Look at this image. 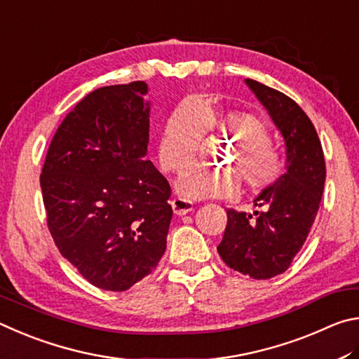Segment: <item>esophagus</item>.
<instances>
[{"mask_svg":"<svg viewBox=\"0 0 359 359\" xmlns=\"http://www.w3.org/2000/svg\"><path fill=\"white\" fill-rule=\"evenodd\" d=\"M172 208H173V212L176 216H183L194 210V203L189 202V200L178 197V198L172 200Z\"/></svg>","mask_w":359,"mask_h":359,"instance_id":"34e87169","label":"esophagus"}]
</instances>
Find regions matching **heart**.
Masks as SVG:
<instances>
[{
    "mask_svg": "<svg viewBox=\"0 0 359 359\" xmlns=\"http://www.w3.org/2000/svg\"><path fill=\"white\" fill-rule=\"evenodd\" d=\"M221 128L236 140L229 163L243 175L249 189L274 186L285 173V159L269 142L266 123L254 113L241 110L216 111L205 102L178 107L163 124L159 161L167 172H183L196 161L203 129ZM176 191L189 200L230 197L240 191V176L231 168L196 165L180 176Z\"/></svg>",
    "mask_w": 359,
    "mask_h": 359,
    "instance_id": "1",
    "label": "heart"
}]
</instances>
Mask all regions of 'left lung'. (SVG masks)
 Masks as SVG:
<instances>
[{"label":"left lung","instance_id":"obj_1","mask_svg":"<svg viewBox=\"0 0 359 359\" xmlns=\"http://www.w3.org/2000/svg\"><path fill=\"white\" fill-rule=\"evenodd\" d=\"M285 142V173L254 198V215L227 210V227L217 246L225 265L252 279L287 271L309 235L325 187L322 143L309 116L293 99L246 79Z\"/></svg>","mask_w":359,"mask_h":359}]
</instances>
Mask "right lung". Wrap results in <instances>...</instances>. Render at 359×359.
Segmentation results:
<instances>
[{"label":"right lung","mask_w":359,"mask_h":359,"mask_svg":"<svg viewBox=\"0 0 359 359\" xmlns=\"http://www.w3.org/2000/svg\"><path fill=\"white\" fill-rule=\"evenodd\" d=\"M148 85L94 90L62 119L41 173L48 230L94 287L124 292L167 248L170 184L147 159Z\"/></svg>","instance_id":"right-lung-1"}]
</instances>
